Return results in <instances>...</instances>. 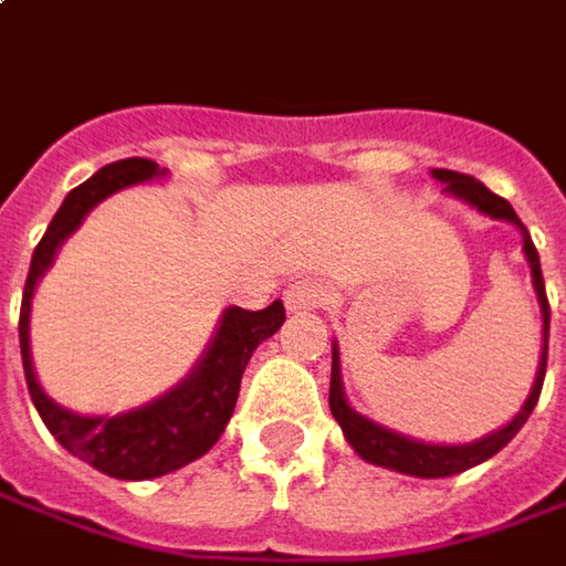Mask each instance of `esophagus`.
<instances>
[{
	"label": "esophagus",
	"mask_w": 566,
	"mask_h": 566,
	"mask_svg": "<svg viewBox=\"0 0 566 566\" xmlns=\"http://www.w3.org/2000/svg\"><path fill=\"white\" fill-rule=\"evenodd\" d=\"M325 303V287L313 279H303V282H294L287 291H284V306L291 313H310L315 306Z\"/></svg>",
	"instance_id": "obj_1"
}]
</instances>
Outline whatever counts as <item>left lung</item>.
Wrapping results in <instances>:
<instances>
[{"mask_svg":"<svg viewBox=\"0 0 566 566\" xmlns=\"http://www.w3.org/2000/svg\"><path fill=\"white\" fill-rule=\"evenodd\" d=\"M433 179L446 182L449 191H455L459 198H464L468 203H474L476 210L490 213L493 219H509V222H517V226H521V232H524V253H526V260H530V269H533V284H536L542 318H545V322H542V325H545V347H542V363H539V375H536V384H533L530 399L524 402V409L517 412V418L511 421L509 428L495 430V433H490V437H483V440H476V443L471 446L415 443V440H406V437H399V433H394V430L378 428V424H371L368 418L353 412V409L347 406V399H344V387H340V356H337V349H334L328 406H332L334 421H337V424L344 428V433H347L349 446H353L365 461H371V464L394 468V471H399V474L428 476V480L461 474V471L474 468V464H480V461L493 459L502 446H509L511 437L526 424V418H530V412H533V406L539 402L542 380H545V363H548V297H545V282H542L539 253H536V244H533V238H530V232L524 229L521 217L514 213V207H511L505 198H499L495 191H490L483 182H476L474 176H468V172L433 170Z\"/></svg>","mask_w":566,"mask_h":566,"instance_id":"left-lung-1","label":"left lung"}]
</instances>
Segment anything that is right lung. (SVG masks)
<instances>
[{"mask_svg":"<svg viewBox=\"0 0 566 566\" xmlns=\"http://www.w3.org/2000/svg\"><path fill=\"white\" fill-rule=\"evenodd\" d=\"M157 172H160L157 164L148 157H126L117 164H107L83 186L73 188L57 207V213L33 251L24 300H21V322H18L27 390L45 428L52 430L57 443L71 449L76 459L90 461L92 468L117 480H151V476L170 474L188 461L201 459L232 418L238 390H241V375L248 368L251 353L260 347V340L279 332L284 322L282 300H275L260 313L241 310V306L226 310L219 334L213 337V347L203 356L198 371L176 390L136 412L114 415V418H83V415L64 412L42 394L33 375V363H30V334H27L30 297H33L36 279L49 269L57 244L80 226V219L86 217L95 203L105 201L107 195L120 188L145 182Z\"/></svg>","mask_w":566,"mask_h":566,"instance_id":"obj_1","label":"right lung"}]
</instances>
